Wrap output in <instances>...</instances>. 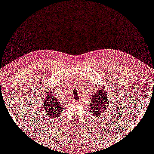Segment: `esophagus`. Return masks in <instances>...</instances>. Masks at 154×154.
Segmentation results:
<instances>
[{
    "instance_id": "1",
    "label": "esophagus",
    "mask_w": 154,
    "mask_h": 154,
    "mask_svg": "<svg viewBox=\"0 0 154 154\" xmlns=\"http://www.w3.org/2000/svg\"><path fill=\"white\" fill-rule=\"evenodd\" d=\"M79 101H75V103H79Z\"/></svg>"
}]
</instances>
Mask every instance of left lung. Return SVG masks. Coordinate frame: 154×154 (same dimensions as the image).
Returning a JSON list of instances; mask_svg holds the SVG:
<instances>
[{
    "label": "left lung",
    "instance_id": "left-lung-1",
    "mask_svg": "<svg viewBox=\"0 0 154 154\" xmlns=\"http://www.w3.org/2000/svg\"><path fill=\"white\" fill-rule=\"evenodd\" d=\"M109 101L106 88L101 86L100 88L97 87V91L92 95V98L91 99V103L89 106L91 114L99 119L103 113L109 108L110 106L109 105Z\"/></svg>",
    "mask_w": 154,
    "mask_h": 154
}]
</instances>
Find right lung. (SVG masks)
<instances>
[{
	"label": "right lung",
	"mask_w": 154,
	"mask_h": 154,
	"mask_svg": "<svg viewBox=\"0 0 154 154\" xmlns=\"http://www.w3.org/2000/svg\"><path fill=\"white\" fill-rule=\"evenodd\" d=\"M50 88H48V93L45 95V100L43 104L42 112L46 116H48L49 119L56 118L59 117L64 109V107L60 101L57 99L54 95L52 91H51Z\"/></svg>",
	"instance_id": "1"
}]
</instances>
